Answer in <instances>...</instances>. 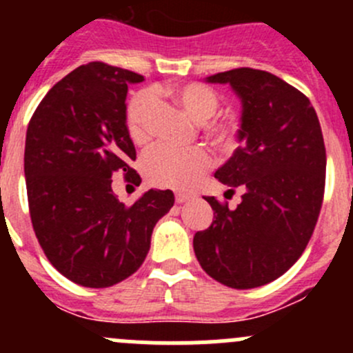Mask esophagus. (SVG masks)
<instances>
[{
	"label": "esophagus",
	"mask_w": 353,
	"mask_h": 353,
	"mask_svg": "<svg viewBox=\"0 0 353 353\" xmlns=\"http://www.w3.org/2000/svg\"><path fill=\"white\" fill-rule=\"evenodd\" d=\"M193 198L190 193H181V191H176V203H186Z\"/></svg>",
	"instance_id": "34e87169"
}]
</instances>
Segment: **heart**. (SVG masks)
Returning <instances> with one entry per match:
<instances>
[{
	"label": "heart",
	"instance_id": "b5f03b06",
	"mask_svg": "<svg viewBox=\"0 0 353 353\" xmlns=\"http://www.w3.org/2000/svg\"><path fill=\"white\" fill-rule=\"evenodd\" d=\"M172 97L183 105V109L203 123V131L222 152H232L239 143L241 119L234 114L223 117H215L220 108V97L213 88L203 83H186L170 90ZM152 94L143 90L131 97L126 105V130L131 140L143 143L150 137L148 130V108H150ZM212 119L210 120L209 117ZM212 155L205 147L177 148L170 145H157L150 148L141 159V169L147 179L155 186L177 188L186 190L212 167Z\"/></svg>",
	"mask_w": 353,
	"mask_h": 353
}]
</instances>
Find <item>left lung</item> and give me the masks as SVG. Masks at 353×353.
I'll return each instance as SVG.
<instances>
[{
    "label": "left lung",
    "mask_w": 353,
    "mask_h": 353,
    "mask_svg": "<svg viewBox=\"0 0 353 353\" xmlns=\"http://www.w3.org/2000/svg\"><path fill=\"white\" fill-rule=\"evenodd\" d=\"M206 81L229 83L243 102V145L215 177L244 194L236 210L205 196L215 220L194 234V254L223 285L261 287L301 258L314 232L326 179L321 126L309 99L268 71L236 68Z\"/></svg>",
    "instance_id": "obj_1"
}]
</instances>
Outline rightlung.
I'll return each instance as SVG.
<instances>
[{
    "label": "right lung",
    "instance_id": "add662e5",
    "mask_svg": "<svg viewBox=\"0 0 353 353\" xmlns=\"http://www.w3.org/2000/svg\"><path fill=\"white\" fill-rule=\"evenodd\" d=\"M143 77L94 61L46 94L25 138V183L34 232L68 280L105 288L133 275L150 249L155 223L174 205L170 190H150L131 206L112 193V174L140 176L126 130L128 85Z\"/></svg>",
    "mask_w": 353,
    "mask_h": 353
}]
</instances>
